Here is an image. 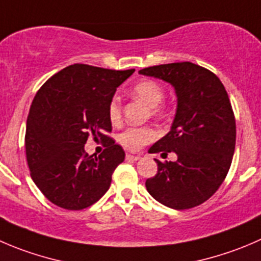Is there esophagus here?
I'll return each mask as SVG.
<instances>
[{"mask_svg":"<svg viewBox=\"0 0 261 261\" xmlns=\"http://www.w3.org/2000/svg\"><path fill=\"white\" fill-rule=\"evenodd\" d=\"M138 159H140V155H139V154H126V161H138Z\"/></svg>","mask_w":261,"mask_h":261,"instance_id":"esophagus-1","label":"esophagus"}]
</instances>
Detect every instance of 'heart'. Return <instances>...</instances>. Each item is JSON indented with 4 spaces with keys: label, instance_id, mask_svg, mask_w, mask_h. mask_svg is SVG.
Returning <instances> with one entry per match:
<instances>
[{
    "label": "heart",
    "instance_id": "obj_1",
    "mask_svg": "<svg viewBox=\"0 0 261 261\" xmlns=\"http://www.w3.org/2000/svg\"><path fill=\"white\" fill-rule=\"evenodd\" d=\"M133 94L145 105L150 107L153 115H159L162 112V100L164 98V88L158 82L151 79L141 80L133 88ZM108 118L111 123L118 125L122 120V107L121 100L117 97H113L108 105ZM158 136L155 128L151 126H140V127H127L118 135V141L125 149L136 151L143 148L146 144L154 141Z\"/></svg>",
    "mask_w": 261,
    "mask_h": 261
}]
</instances>
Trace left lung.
<instances>
[{
    "label": "left lung",
    "instance_id": "1",
    "mask_svg": "<svg viewBox=\"0 0 261 261\" xmlns=\"http://www.w3.org/2000/svg\"><path fill=\"white\" fill-rule=\"evenodd\" d=\"M139 74L174 87L177 111L171 131L149 153L177 161L161 162L145 182L149 194L168 208H194L216 194L231 167L236 145V120L226 88L211 70L192 62L145 67Z\"/></svg>",
    "mask_w": 261,
    "mask_h": 261
}]
</instances>
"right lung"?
<instances>
[{
    "instance_id": "obj_1",
    "label": "right lung",
    "mask_w": 261,
    "mask_h": 261,
    "mask_svg": "<svg viewBox=\"0 0 261 261\" xmlns=\"http://www.w3.org/2000/svg\"><path fill=\"white\" fill-rule=\"evenodd\" d=\"M134 71L75 63L50 76L35 94L27 120L25 153L33 181L55 205L83 211L110 189L125 151L108 136V105ZM90 136L106 144L98 157L84 150Z\"/></svg>"
}]
</instances>
